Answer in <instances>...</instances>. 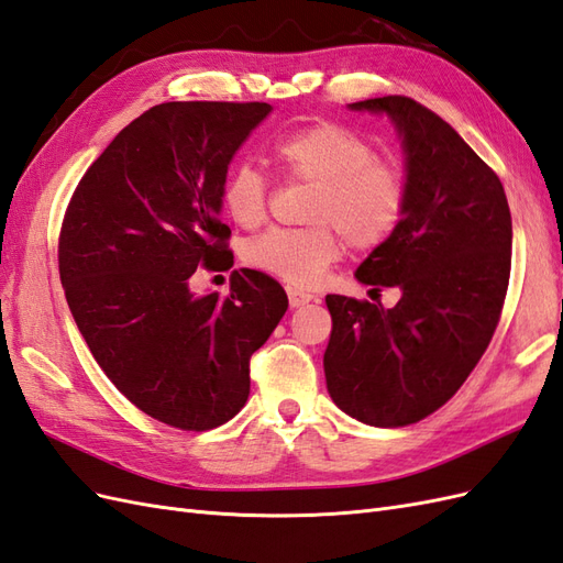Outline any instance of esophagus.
Instances as JSON below:
<instances>
[{
  "label": "esophagus",
  "instance_id": "1",
  "mask_svg": "<svg viewBox=\"0 0 563 563\" xmlns=\"http://www.w3.org/2000/svg\"><path fill=\"white\" fill-rule=\"evenodd\" d=\"M286 294H288V302H291V308L306 306V302H310L314 298L310 291H302V288H296V286H288Z\"/></svg>",
  "mask_w": 563,
  "mask_h": 563
}]
</instances>
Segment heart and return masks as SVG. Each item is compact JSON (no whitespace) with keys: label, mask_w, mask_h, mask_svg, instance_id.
Masks as SVG:
<instances>
[{"label":"heart","mask_w":563,"mask_h":563,"mask_svg":"<svg viewBox=\"0 0 563 563\" xmlns=\"http://www.w3.org/2000/svg\"><path fill=\"white\" fill-rule=\"evenodd\" d=\"M284 175L314 187L306 230H269L249 241L246 263L294 286H312L343 251L341 236L357 251L388 241L405 220L409 181L400 163L378 158L367 136L314 123L275 142ZM222 208L244 230L263 224L269 181L251 163H236L222 181Z\"/></svg>","instance_id":"obj_1"}]
</instances>
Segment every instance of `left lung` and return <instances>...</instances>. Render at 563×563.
Listing matches in <instances>:
<instances>
[{
    "label": "left lung",
    "instance_id": "left-lung-1",
    "mask_svg": "<svg viewBox=\"0 0 563 563\" xmlns=\"http://www.w3.org/2000/svg\"><path fill=\"white\" fill-rule=\"evenodd\" d=\"M351 109L386 113L402 136L405 220L355 272L372 291L400 288V300L327 296L324 374L345 415L395 429L443 407L490 345L509 286L511 212L495 170L427 106L390 95Z\"/></svg>",
    "mask_w": 563,
    "mask_h": 563
}]
</instances>
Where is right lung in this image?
I'll return each instance as SVG.
<instances>
[{
  "label": "right lung",
  "instance_id": "add662e5",
  "mask_svg": "<svg viewBox=\"0 0 563 563\" xmlns=\"http://www.w3.org/2000/svg\"><path fill=\"white\" fill-rule=\"evenodd\" d=\"M269 111L154 106L89 165L60 224L58 275L85 343L134 407L173 429H216L246 405L251 355L288 308L282 284L249 267L224 298L189 288L196 267L234 265L222 181Z\"/></svg>",
  "mask_w": 563,
  "mask_h": 563
}]
</instances>
